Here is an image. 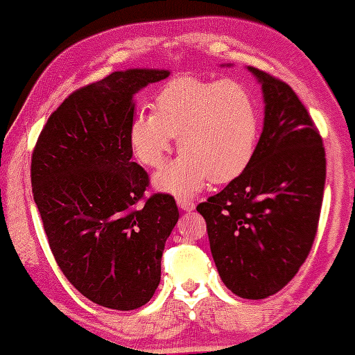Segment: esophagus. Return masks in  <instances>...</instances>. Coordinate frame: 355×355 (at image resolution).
Wrapping results in <instances>:
<instances>
[{
    "label": "esophagus",
    "mask_w": 355,
    "mask_h": 355,
    "mask_svg": "<svg viewBox=\"0 0 355 355\" xmlns=\"http://www.w3.org/2000/svg\"><path fill=\"white\" fill-rule=\"evenodd\" d=\"M178 205L179 209H182L184 212H191L196 209L194 200H189V199H178Z\"/></svg>",
    "instance_id": "esophagus-1"
}]
</instances>
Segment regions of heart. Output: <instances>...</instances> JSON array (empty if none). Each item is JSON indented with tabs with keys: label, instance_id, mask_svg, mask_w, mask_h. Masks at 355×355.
<instances>
[{
	"label": "heart",
	"instance_id": "heart-1",
	"mask_svg": "<svg viewBox=\"0 0 355 355\" xmlns=\"http://www.w3.org/2000/svg\"><path fill=\"white\" fill-rule=\"evenodd\" d=\"M155 113L139 112L130 126L135 156L161 168L178 138V159L156 174L159 191L179 199L198 194L211 181L239 178L255 156L260 112L247 87L235 80L176 77L155 97Z\"/></svg>",
	"mask_w": 355,
	"mask_h": 355
}]
</instances>
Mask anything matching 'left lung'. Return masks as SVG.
<instances>
[{
	"instance_id": "obj_1",
	"label": "left lung",
	"mask_w": 355,
	"mask_h": 355,
	"mask_svg": "<svg viewBox=\"0 0 355 355\" xmlns=\"http://www.w3.org/2000/svg\"><path fill=\"white\" fill-rule=\"evenodd\" d=\"M261 84L263 131L248 168L198 205L222 282L263 300L291 282L316 237L326 182L322 139L298 95L248 67Z\"/></svg>"
}]
</instances>
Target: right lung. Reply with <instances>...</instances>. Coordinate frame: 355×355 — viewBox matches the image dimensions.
I'll return each mask as SVG.
<instances>
[{
  "mask_svg": "<svg viewBox=\"0 0 355 355\" xmlns=\"http://www.w3.org/2000/svg\"><path fill=\"white\" fill-rule=\"evenodd\" d=\"M166 77L164 69H128L76 90L33 151L34 202L57 265L85 298L118 311L153 298L179 218L173 196L143 200L150 179L131 161L135 94Z\"/></svg>",
  "mask_w": 355,
  "mask_h": 355,
  "instance_id": "obj_1",
  "label": "right lung"
}]
</instances>
